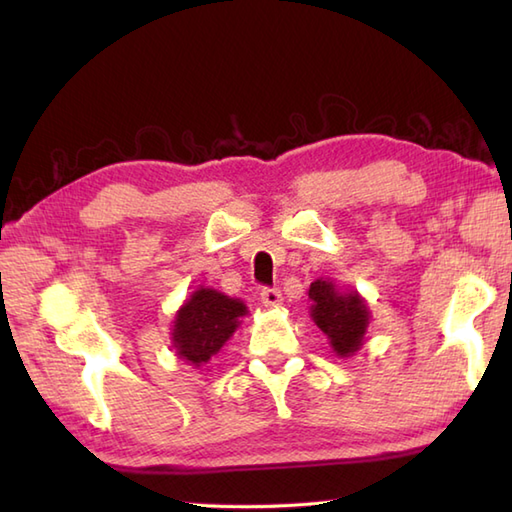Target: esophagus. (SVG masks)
Returning a JSON list of instances; mask_svg holds the SVG:
<instances>
[{
	"label": "esophagus",
	"mask_w": 512,
	"mask_h": 512,
	"mask_svg": "<svg viewBox=\"0 0 512 512\" xmlns=\"http://www.w3.org/2000/svg\"><path fill=\"white\" fill-rule=\"evenodd\" d=\"M259 295H262V303L266 308H277L281 303V290L279 288H264L262 292H259Z\"/></svg>",
	"instance_id": "esophagus-1"
}]
</instances>
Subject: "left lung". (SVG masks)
Instances as JSON below:
<instances>
[{"mask_svg": "<svg viewBox=\"0 0 512 512\" xmlns=\"http://www.w3.org/2000/svg\"><path fill=\"white\" fill-rule=\"evenodd\" d=\"M310 314L323 334L328 336L336 356H352L361 350L369 325L365 299L356 290L343 292L330 279H317L310 284Z\"/></svg>", "mask_w": 512, "mask_h": 512, "instance_id": "obj_1", "label": "left lung"}]
</instances>
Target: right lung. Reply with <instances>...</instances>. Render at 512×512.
Wrapping results in <instances>:
<instances>
[{"mask_svg":"<svg viewBox=\"0 0 512 512\" xmlns=\"http://www.w3.org/2000/svg\"><path fill=\"white\" fill-rule=\"evenodd\" d=\"M248 310L244 301L231 299L213 288H198L184 301L173 321V347L184 361L202 367L231 339L239 319Z\"/></svg>","mask_w":512,"mask_h":512,"instance_id":"add662e5","label":"right lung"}]
</instances>
